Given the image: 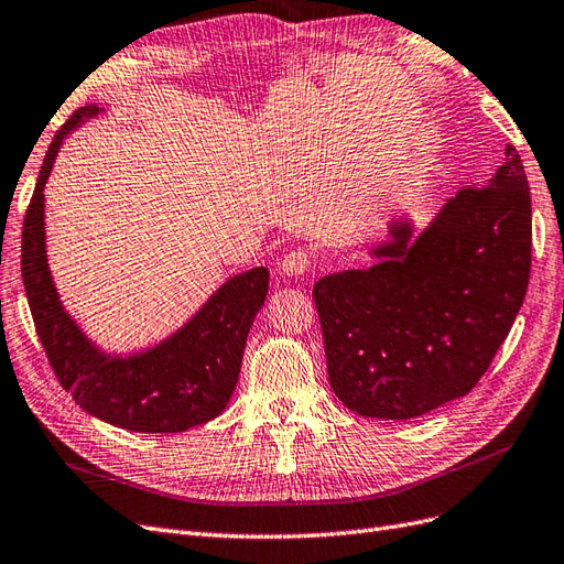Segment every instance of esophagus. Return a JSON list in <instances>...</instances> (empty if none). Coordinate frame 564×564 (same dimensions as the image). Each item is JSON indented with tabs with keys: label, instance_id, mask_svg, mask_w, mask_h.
I'll use <instances>...</instances> for the list:
<instances>
[{
	"label": "esophagus",
	"instance_id": "obj_1",
	"mask_svg": "<svg viewBox=\"0 0 564 564\" xmlns=\"http://www.w3.org/2000/svg\"><path fill=\"white\" fill-rule=\"evenodd\" d=\"M308 265H311V256L306 249H292L280 263V270L282 275L286 278H301L303 272H308Z\"/></svg>",
	"mask_w": 564,
	"mask_h": 564
}]
</instances>
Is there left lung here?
I'll return each mask as SVG.
<instances>
[{"mask_svg":"<svg viewBox=\"0 0 564 564\" xmlns=\"http://www.w3.org/2000/svg\"><path fill=\"white\" fill-rule=\"evenodd\" d=\"M387 230L370 268L323 278L313 299L337 399L403 422L475 389L522 308L531 196L520 154L508 144L496 175L422 230L410 216Z\"/></svg>","mask_w":564,"mask_h":564,"instance_id":"1","label":"left lung"}]
</instances>
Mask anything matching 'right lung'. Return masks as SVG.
<instances>
[{
    "instance_id": "right-lung-1",
    "label": "right lung",
    "mask_w": 564,
    "mask_h": 564,
    "mask_svg": "<svg viewBox=\"0 0 564 564\" xmlns=\"http://www.w3.org/2000/svg\"><path fill=\"white\" fill-rule=\"evenodd\" d=\"M104 109L83 106L47 149L23 223L21 272L44 354L56 379L85 413L120 430L177 434L218 417L230 403L249 329L268 294V268L225 280L169 337L130 354H111L87 337L58 296L47 258L44 185L61 144Z\"/></svg>"
}]
</instances>
